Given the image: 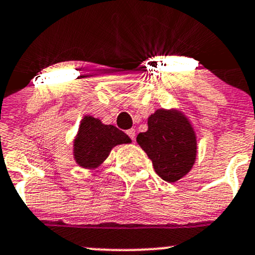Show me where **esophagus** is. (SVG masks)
<instances>
[{"label":"esophagus","mask_w":255,"mask_h":255,"mask_svg":"<svg viewBox=\"0 0 255 255\" xmlns=\"http://www.w3.org/2000/svg\"><path fill=\"white\" fill-rule=\"evenodd\" d=\"M127 134H128V136H129L130 139H132V140H134V139H135V129H128L127 130Z\"/></svg>","instance_id":"34e87169"}]
</instances>
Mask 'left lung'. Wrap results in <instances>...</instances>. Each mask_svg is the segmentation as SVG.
I'll return each mask as SVG.
<instances>
[{"instance_id": "left-lung-1", "label": "left lung", "mask_w": 255, "mask_h": 255, "mask_svg": "<svg viewBox=\"0 0 255 255\" xmlns=\"http://www.w3.org/2000/svg\"><path fill=\"white\" fill-rule=\"evenodd\" d=\"M136 142L164 181L175 183L194 167L197 138L191 122L177 109H157L150 115L147 130L138 134Z\"/></svg>"}]
</instances>
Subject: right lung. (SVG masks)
<instances>
[{"label": "right lung", "instance_id": "1", "mask_svg": "<svg viewBox=\"0 0 255 255\" xmlns=\"http://www.w3.org/2000/svg\"><path fill=\"white\" fill-rule=\"evenodd\" d=\"M132 142L129 136L113 125L85 116L74 139V158L80 167L96 169L110 155L113 147Z\"/></svg>", "mask_w": 255, "mask_h": 255}]
</instances>
